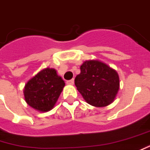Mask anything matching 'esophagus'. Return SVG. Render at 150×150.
I'll return each instance as SVG.
<instances>
[{
	"instance_id": "esophagus-1",
	"label": "esophagus",
	"mask_w": 150,
	"mask_h": 150,
	"mask_svg": "<svg viewBox=\"0 0 150 150\" xmlns=\"http://www.w3.org/2000/svg\"><path fill=\"white\" fill-rule=\"evenodd\" d=\"M74 79H71V80H67V84H69V85H73L74 84Z\"/></svg>"
}]
</instances>
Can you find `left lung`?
<instances>
[{
    "instance_id": "obj_1",
    "label": "left lung",
    "mask_w": 150,
    "mask_h": 150,
    "mask_svg": "<svg viewBox=\"0 0 150 150\" xmlns=\"http://www.w3.org/2000/svg\"><path fill=\"white\" fill-rule=\"evenodd\" d=\"M75 84L87 103L105 107L115 100L119 89V77L115 70L104 62L88 60L80 66Z\"/></svg>"
}]
</instances>
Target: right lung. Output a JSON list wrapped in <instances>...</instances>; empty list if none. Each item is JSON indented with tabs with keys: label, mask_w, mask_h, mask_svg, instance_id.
I'll use <instances>...</instances> for the list:
<instances>
[{
	"label": "right lung",
	"mask_w": 150,
	"mask_h": 150,
	"mask_svg": "<svg viewBox=\"0 0 150 150\" xmlns=\"http://www.w3.org/2000/svg\"><path fill=\"white\" fill-rule=\"evenodd\" d=\"M64 86L65 82L55 69L45 68L25 84V100L37 111H50L54 107Z\"/></svg>",
	"instance_id": "right-lung-1"
}]
</instances>
